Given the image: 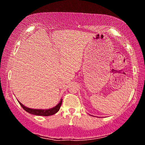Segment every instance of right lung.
I'll use <instances>...</instances> for the list:
<instances>
[{"label":"right lung","instance_id":"add662e5","mask_svg":"<svg viewBox=\"0 0 145 145\" xmlns=\"http://www.w3.org/2000/svg\"><path fill=\"white\" fill-rule=\"evenodd\" d=\"M62 101L63 99H61L60 100V102L59 104L56 105L55 107H54L51 109H31V108L27 107L25 105H24L22 104H21L18 100V102L22 107L25 110V111H27L29 113H30L31 114H34V115H38V116H51V115H53L56 114V112H57L59 110L61 104H62Z\"/></svg>","mask_w":145,"mask_h":145}]
</instances>
